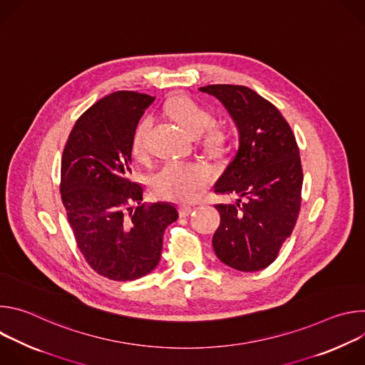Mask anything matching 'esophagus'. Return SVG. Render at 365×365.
<instances>
[{
  "instance_id": "esophagus-1",
  "label": "esophagus",
  "mask_w": 365,
  "mask_h": 365,
  "mask_svg": "<svg viewBox=\"0 0 365 365\" xmlns=\"http://www.w3.org/2000/svg\"><path fill=\"white\" fill-rule=\"evenodd\" d=\"M190 212H192V207H190V206L183 205V206L179 207V214H180V217H183V218H185V217H189Z\"/></svg>"
}]
</instances>
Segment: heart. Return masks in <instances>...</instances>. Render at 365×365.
Wrapping results in <instances>:
<instances>
[{"mask_svg":"<svg viewBox=\"0 0 365 365\" xmlns=\"http://www.w3.org/2000/svg\"><path fill=\"white\" fill-rule=\"evenodd\" d=\"M170 117L192 137H199L205 133L206 148L218 153L225 141V131L220 127H212V115L205 108L186 96L172 99L168 107ZM151 118L144 117L135 127L131 138V150L135 158H143L147 150V135L151 128ZM211 180V172L196 163H166L151 176V187L154 193L175 202H187L195 199L200 190Z\"/></svg>","mask_w":365,"mask_h":365,"instance_id":"heart-1","label":"heart"}]
</instances>
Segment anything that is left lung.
<instances>
[{"label":"left lung","mask_w":365,"mask_h":365,"mask_svg":"<svg viewBox=\"0 0 365 365\" xmlns=\"http://www.w3.org/2000/svg\"><path fill=\"white\" fill-rule=\"evenodd\" d=\"M199 91L222 103L238 131L237 153L214 186L238 199L215 205L221 224L212 237L214 251L235 270H263L277 258L300 210L303 173L296 138L273 103L247 86Z\"/></svg>","instance_id":"left-lung-1"}]
</instances>
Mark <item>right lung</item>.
<instances>
[{
    "label": "right lung",
    "mask_w": 365,
    "mask_h": 365,
    "mask_svg": "<svg viewBox=\"0 0 365 365\" xmlns=\"http://www.w3.org/2000/svg\"><path fill=\"white\" fill-rule=\"evenodd\" d=\"M153 101L131 91L101 98L78 118L62 155V202L78 247L98 274L117 282L155 269L165 230L179 217L173 203H141L143 187L130 180L133 133Z\"/></svg>",
    "instance_id": "add662e5"
}]
</instances>
